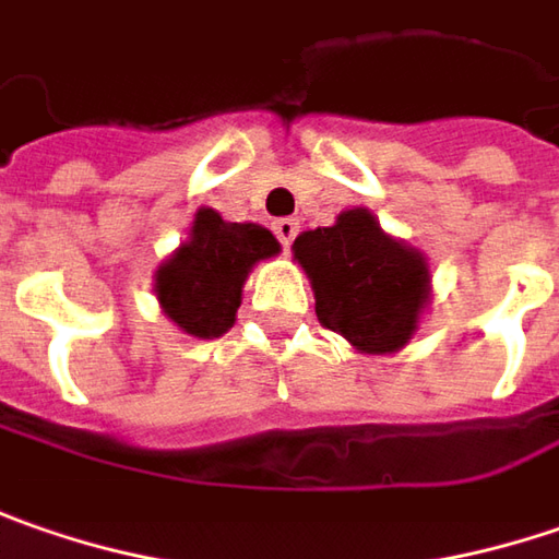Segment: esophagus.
<instances>
[{
	"label": "esophagus",
	"instance_id": "1",
	"mask_svg": "<svg viewBox=\"0 0 559 559\" xmlns=\"http://www.w3.org/2000/svg\"><path fill=\"white\" fill-rule=\"evenodd\" d=\"M275 234H278V240L284 247H290L294 237L300 234V222H297V218H278V222H275Z\"/></svg>",
	"mask_w": 559,
	"mask_h": 559
}]
</instances>
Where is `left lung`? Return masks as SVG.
Masks as SVG:
<instances>
[{
    "mask_svg": "<svg viewBox=\"0 0 559 559\" xmlns=\"http://www.w3.org/2000/svg\"><path fill=\"white\" fill-rule=\"evenodd\" d=\"M294 259L309 278L319 322L356 353H397L419 331L431 304L428 259L384 231L372 209H344L334 225L304 231Z\"/></svg>",
    "mask_w": 559,
    "mask_h": 559,
    "instance_id": "left-lung-1",
    "label": "left lung"
}]
</instances>
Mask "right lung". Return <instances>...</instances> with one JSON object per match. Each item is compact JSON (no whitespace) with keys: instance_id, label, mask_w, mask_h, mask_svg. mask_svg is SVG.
Returning a JSON list of instances; mask_svg holds the SVG:
<instances>
[{"instance_id":"right-lung-1","label":"right lung","mask_w":559,"mask_h":559,"mask_svg":"<svg viewBox=\"0 0 559 559\" xmlns=\"http://www.w3.org/2000/svg\"><path fill=\"white\" fill-rule=\"evenodd\" d=\"M281 253L275 234L253 222H225L215 209L200 206L190 234L153 275L162 312L183 334L212 341L237 322L243 284L253 265Z\"/></svg>"}]
</instances>
